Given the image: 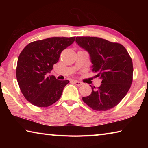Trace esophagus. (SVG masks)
Returning a JSON list of instances; mask_svg holds the SVG:
<instances>
[{
	"label": "esophagus",
	"mask_w": 148,
	"mask_h": 148,
	"mask_svg": "<svg viewBox=\"0 0 148 148\" xmlns=\"http://www.w3.org/2000/svg\"><path fill=\"white\" fill-rule=\"evenodd\" d=\"M74 83L76 85V86H82V85H83V83L81 82H78V81H76V80H74V81H73Z\"/></svg>",
	"instance_id": "34e87169"
}]
</instances>
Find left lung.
I'll return each mask as SVG.
<instances>
[{"label":"left lung","mask_w":148,"mask_h":148,"mask_svg":"<svg viewBox=\"0 0 148 148\" xmlns=\"http://www.w3.org/2000/svg\"><path fill=\"white\" fill-rule=\"evenodd\" d=\"M76 43L88 51L92 71L102 79L97 89L83 101L97 111H106L117 106L129 91L132 82L131 57L123 45L98 37L77 36Z\"/></svg>","instance_id":"obj_1"}]
</instances>
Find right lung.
I'll list each match as a JSON object with an SVG mask.
<instances>
[{
  "label": "right lung",
  "instance_id": "obj_1",
  "mask_svg": "<svg viewBox=\"0 0 148 148\" xmlns=\"http://www.w3.org/2000/svg\"><path fill=\"white\" fill-rule=\"evenodd\" d=\"M75 37H52L29 43L19 56L16 77L27 101L38 107H47L61 97L69 80H59L49 73L59 61L62 50Z\"/></svg>",
  "mask_w": 148,
  "mask_h": 148
}]
</instances>
